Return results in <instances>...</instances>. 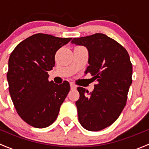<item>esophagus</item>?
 <instances>
[{
    "label": "esophagus",
    "mask_w": 149,
    "mask_h": 149,
    "mask_svg": "<svg viewBox=\"0 0 149 149\" xmlns=\"http://www.w3.org/2000/svg\"><path fill=\"white\" fill-rule=\"evenodd\" d=\"M70 88H71V89H76V86L74 84L70 83Z\"/></svg>",
    "instance_id": "esophagus-1"
}]
</instances>
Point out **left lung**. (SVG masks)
<instances>
[{
    "mask_svg": "<svg viewBox=\"0 0 149 149\" xmlns=\"http://www.w3.org/2000/svg\"><path fill=\"white\" fill-rule=\"evenodd\" d=\"M72 43L88 49L89 66L85 73L97 81L90 93L77 88L79 123L86 130L99 131L116 120L126 105L133 73L130 56L124 47L102 33L73 38Z\"/></svg>",
    "mask_w": 149,
    "mask_h": 149,
    "instance_id": "1",
    "label": "left lung"
}]
</instances>
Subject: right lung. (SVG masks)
<instances>
[{
    "instance_id": "add662e5",
    "label": "right lung",
    "mask_w": 149,
    "mask_h": 149,
    "mask_svg": "<svg viewBox=\"0 0 149 149\" xmlns=\"http://www.w3.org/2000/svg\"><path fill=\"white\" fill-rule=\"evenodd\" d=\"M72 38L38 33L21 42L10 54L7 80L12 102L24 121L32 127H48L58 118L70 84L48 81L57 51Z\"/></svg>"
}]
</instances>
